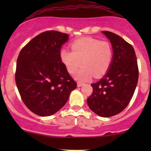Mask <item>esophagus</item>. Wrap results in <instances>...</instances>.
<instances>
[{
	"label": "esophagus",
	"instance_id": "1",
	"mask_svg": "<svg viewBox=\"0 0 151 151\" xmlns=\"http://www.w3.org/2000/svg\"><path fill=\"white\" fill-rule=\"evenodd\" d=\"M83 85H84V83H80V82H78V83H77V86L78 87L83 86Z\"/></svg>",
	"mask_w": 151,
	"mask_h": 151
}]
</instances>
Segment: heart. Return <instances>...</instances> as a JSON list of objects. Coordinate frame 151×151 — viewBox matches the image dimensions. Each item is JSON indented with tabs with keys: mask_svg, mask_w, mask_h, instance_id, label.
<instances>
[{
	"mask_svg": "<svg viewBox=\"0 0 151 151\" xmlns=\"http://www.w3.org/2000/svg\"><path fill=\"white\" fill-rule=\"evenodd\" d=\"M71 48L72 51L68 49L60 50V60L71 74L83 63L84 66L76 75L77 80L85 81L93 76L99 78L109 71L113 58V49L109 42L85 37L74 41Z\"/></svg>",
	"mask_w": 151,
	"mask_h": 151,
	"instance_id": "1",
	"label": "heart"
}]
</instances>
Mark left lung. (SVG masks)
<instances>
[{"label": "left lung", "mask_w": 151, "mask_h": 151, "mask_svg": "<svg viewBox=\"0 0 151 151\" xmlns=\"http://www.w3.org/2000/svg\"><path fill=\"white\" fill-rule=\"evenodd\" d=\"M102 33L112 44L113 58L103 78L91 84L93 93L87 103L96 114L108 118L121 112L129 104L137 85L139 69L133 47L115 33Z\"/></svg>", "instance_id": "8db88e82"}]
</instances>
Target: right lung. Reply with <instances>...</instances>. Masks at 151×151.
Wrapping results in <instances>:
<instances>
[{
    "mask_svg": "<svg viewBox=\"0 0 151 151\" xmlns=\"http://www.w3.org/2000/svg\"><path fill=\"white\" fill-rule=\"evenodd\" d=\"M68 40L66 33L43 32L31 39L17 58V87L25 106L39 116L57 112L77 88L60 57L62 45Z\"/></svg>",
    "mask_w": 151,
    "mask_h": 151,
    "instance_id": "1",
    "label": "right lung"
}]
</instances>
